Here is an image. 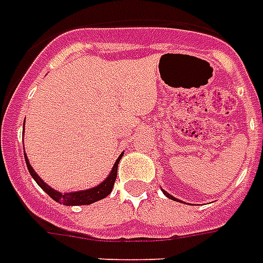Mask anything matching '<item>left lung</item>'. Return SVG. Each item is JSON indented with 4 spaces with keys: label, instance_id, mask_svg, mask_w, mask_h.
<instances>
[{
    "label": "left lung",
    "instance_id": "left-lung-1",
    "mask_svg": "<svg viewBox=\"0 0 263 263\" xmlns=\"http://www.w3.org/2000/svg\"><path fill=\"white\" fill-rule=\"evenodd\" d=\"M162 191H164V190H162ZM164 194H165V195H166V196H168V198H171V199L176 200V198H175V196H171V195H169V194H168V192H165V191H164Z\"/></svg>",
    "mask_w": 263,
    "mask_h": 263
}]
</instances>
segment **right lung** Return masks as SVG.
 <instances>
[{"instance_id":"obj_1","label":"right lung","mask_w":263,"mask_h":263,"mask_svg":"<svg viewBox=\"0 0 263 263\" xmlns=\"http://www.w3.org/2000/svg\"><path fill=\"white\" fill-rule=\"evenodd\" d=\"M121 157L123 154L117 158V161L115 162V166L111 169L110 175L107 176V179L101 183L97 187L91 188V190H86V191H78V192H69V194H61V192L55 191L53 188H50L47 185L45 181H43L41 177H39L36 173L34 172V169L30 165L28 160H27L26 153H24V158H26V164L27 168H28V172L31 173V176L34 177V180L38 183V185L42 188L43 191L46 192L47 195L53 198L55 202H59L61 204H67V206H79V204H90L94 203L97 200L103 199V198H106L109 194L113 190V185H115L116 177H117V166H119V162L121 160Z\"/></svg>"}]
</instances>
